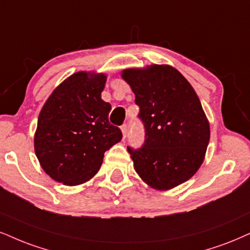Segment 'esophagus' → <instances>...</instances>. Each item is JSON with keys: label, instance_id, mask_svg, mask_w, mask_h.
I'll use <instances>...</instances> for the list:
<instances>
[{"label": "esophagus", "instance_id": "34e87169", "mask_svg": "<svg viewBox=\"0 0 250 250\" xmlns=\"http://www.w3.org/2000/svg\"><path fill=\"white\" fill-rule=\"evenodd\" d=\"M120 130H122V133H123V139H125L126 135H127V131H128V127L127 125H123L122 127H120Z\"/></svg>", "mask_w": 250, "mask_h": 250}]
</instances>
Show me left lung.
<instances>
[{
	"label": "left lung",
	"mask_w": 250,
	"mask_h": 250,
	"mask_svg": "<svg viewBox=\"0 0 250 250\" xmlns=\"http://www.w3.org/2000/svg\"><path fill=\"white\" fill-rule=\"evenodd\" d=\"M122 78L134 92L146 132L141 148L127 147L135 171L156 190L184 183L202 166L210 141V124L195 89L169 64L126 68Z\"/></svg>",
	"instance_id": "1"
}]
</instances>
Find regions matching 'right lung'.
Returning <instances> with one entry per match:
<instances>
[{
    "label": "right lung",
    "instance_id": "1",
    "mask_svg": "<svg viewBox=\"0 0 250 250\" xmlns=\"http://www.w3.org/2000/svg\"><path fill=\"white\" fill-rule=\"evenodd\" d=\"M103 73L78 72L54 89L38 117L35 152L44 171L64 186H79L100 170L104 153L122 140L109 123L110 103L101 94Z\"/></svg>",
    "mask_w": 250,
    "mask_h": 250
}]
</instances>
